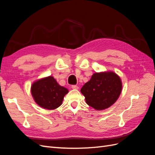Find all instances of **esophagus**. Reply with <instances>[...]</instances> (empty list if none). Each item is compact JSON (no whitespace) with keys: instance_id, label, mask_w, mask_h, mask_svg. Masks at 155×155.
<instances>
[{"instance_id":"1","label":"esophagus","mask_w":155,"mask_h":155,"mask_svg":"<svg viewBox=\"0 0 155 155\" xmlns=\"http://www.w3.org/2000/svg\"><path fill=\"white\" fill-rule=\"evenodd\" d=\"M72 88L73 89H78V88H79V87H78L77 85H72Z\"/></svg>"}]
</instances>
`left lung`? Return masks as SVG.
<instances>
[{"mask_svg":"<svg viewBox=\"0 0 155 155\" xmlns=\"http://www.w3.org/2000/svg\"><path fill=\"white\" fill-rule=\"evenodd\" d=\"M122 83L120 78L113 72L94 74L90 81L81 89L87 104L97 110L110 107L118 100Z\"/></svg>","mask_w":155,"mask_h":155,"instance_id":"obj_1","label":"left lung"}]
</instances>
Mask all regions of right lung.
Masks as SVG:
<instances>
[{"label":"right lung","mask_w":155,"mask_h":155,"mask_svg":"<svg viewBox=\"0 0 155 155\" xmlns=\"http://www.w3.org/2000/svg\"><path fill=\"white\" fill-rule=\"evenodd\" d=\"M68 89L60 86L52 76L35 81L31 87V93L37 105L43 109L53 110L62 104Z\"/></svg>","instance_id":"1"}]
</instances>
